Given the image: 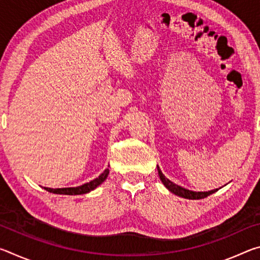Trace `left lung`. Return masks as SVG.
I'll use <instances>...</instances> for the list:
<instances>
[{"instance_id": "8db88e82", "label": "left lung", "mask_w": 260, "mask_h": 260, "mask_svg": "<svg viewBox=\"0 0 260 260\" xmlns=\"http://www.w3.org/2000/svg\"><path fill=\"white\" fill-rule=\"evenodd\" d=\"M157 170H158V174H159V178L161 180V182L164 186L169 189V191H171L174 195L180 196V197H183V199H187V200H201V199H205V197L210 196L211 193H213L218 190V189H213V190H209V191H192V190H189V189L183 188L181 186H179V184L174 183L171 181V180L167 179L162 172L159 169V166L157 165Z\"/></svg>"}]
</instances>
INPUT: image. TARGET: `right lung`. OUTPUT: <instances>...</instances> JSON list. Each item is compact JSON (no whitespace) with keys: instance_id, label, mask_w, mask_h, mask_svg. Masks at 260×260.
Masks as SVG:
<instances>
[{"instance_id":"right-lung-1","label":"right lung","mask_w":260,"mask_h":260,"mask_svg":"<svg viewBox=\"0 0 260 260\" xmlns=\"http://www.w3.org/2000/svg\"><path fill=\"white\" fill-rule=\"evenodd\" d=\"M109 169L104 170V172L102 174H100L98 178L91 180V181L87 182V183H83L81 186H78V187H69V188H47V187H43L48 190L49 192H54V193H59V195H83V193H87L91 190H94V189L98 188L100 184H102L105 179L108 178L109 175Z\"/></svg>"}]
</instances>
